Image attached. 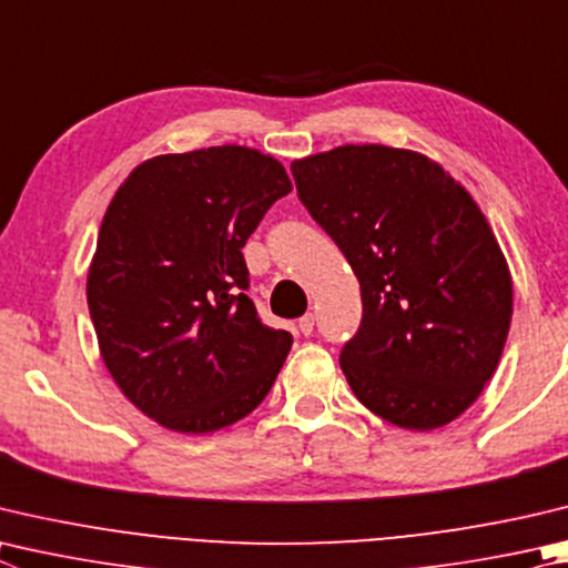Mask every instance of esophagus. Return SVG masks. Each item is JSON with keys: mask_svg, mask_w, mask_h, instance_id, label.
<instances>
[{"mask_svg": "<svg viewBox=\"0 0 568 568\" xmlns=\"http://www.w3.org/2000/svg\"><path fill=\"white\" fill-rule=\"evenodd\" d=\"M297 327H301L303 335H311L313 327H315V315L313 313H305L301 320H297Z\"/></svg>", "mask_w": 568, "mask_h": 568, "instance_id": "34e87169", "label": "esophagus"}]
</instances>
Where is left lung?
<instances>
[{"label":"left lung","instance_id":"left-lung-1","mask_svg":"<svg viewBox=\"0 0 568 568\" xmlns=\"http://www.w3.org/2000/svg\"><path fill=\"white\" fill-rule=\"evenodd\" d=\"M291 171L359 281L363 320L339 349L355 397L397 427L449 425L491 379L511 323V275L479 205L439 163L377 143Z\"/></svg>","mask_w":568,"mask_h":568}]
</instances>
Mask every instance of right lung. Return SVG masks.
Returning a JSON list of instances; mask_svg holds the SVG:
<instances>
[{"label":"right lung","mask_w":568,"mask_h":568,"mask_svg":"<svg viewBox=\"0 0 568 568\" xmlns=\"http://www.w3.org/2000/svg\"><path fill=\"white\" fill-rule=\"evenodd\" d=\"M291 191L273 156L213 146L141 163L113 195L89 313L111 377L159 425L205 435L271 392L293 335L263 325L243 245Z\"/></svg>","instance_id":"obj_1"}]
</instances>
